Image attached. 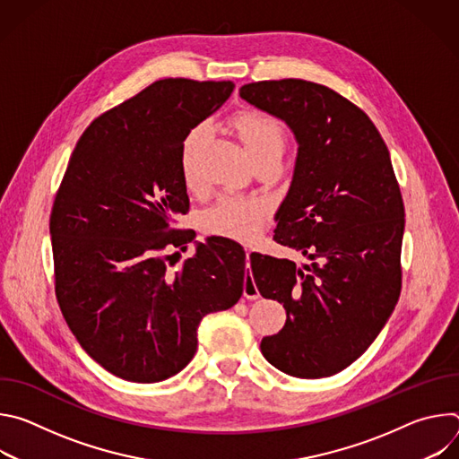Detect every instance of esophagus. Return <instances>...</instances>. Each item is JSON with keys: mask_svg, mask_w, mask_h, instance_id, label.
<instances>
[{"mask_svg": "<svg viewBox=\"0 0 459 459\" xmlns=\"http://www.w3.org/2000/svg\"><path fill=\"white\" fill-rule=\"evenodd\" d=\"M245 255H247V265L250 267L252 250H247V252H245ZM243 296H245L247 299H255V298H259V292H257V287H255V281H254L252 274L245 276V281H243Z\"/></svg>", "mask_w": 459, "mask_h": 459, "instance_id": "esophagus-1", "label": "esophagus"}]
</instances>
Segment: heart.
<instances>
[{
  "label": "heart",
  "instance_id": "obj_1",
  "mask_svg": "<svg viewBox=\"0 0 459 459\" xmlns=\"http://www.w3.org/2000/svg\"><path fill=\"white\" fill-rule=\"evenodd\" d=\"M234 128L248 154L250 163L257 160H281L285 149V130L280 121L264 112H241L234 117ZM207 125L194 126L181 145V176L185 185L198 188L194 161L207 138ZM269 205L261 198H223L205 212V230L238 241H250L257 236L267 218Z\"/></svg>",
  "mask_w": 459,
  "mask_h": 459
}]
</instances>
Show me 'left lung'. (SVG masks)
<instances>
[{
	"instance_id": "left-lung-1",
	"label": "left lung",
	"mask_w": 459,
	"mask_h": 459,
	"mask_svg": "<svg viewBox=\"0 0 459 459\" xmlns=\"http://www.w3.org/2000/svg\"><path fill=\"white\" fill-rule=\"evenodd\" d=\"M239 96L294 134L298 156L274 241L310 259H250L259 294L287 310L261 352L294 377L338 374L372 345L402 290L405 209L388 149L368 116L329 87L257 82Z\"/></svg>"
}]
</instances>
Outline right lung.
I'll list each match as a JSON object with an SVG mask.
<instances>
[{
  "mask_svg": "<svg viewBox=\"0 0 459 459\" xmlns=\"http://www.w3.org/2000/svg\"><path fill=\"white\" fill-rule=\"evenodd\" d=\"M232 82L167 78L94 119L50 212L56 296L82 349L110 374L158 383L198 349L202 319L238 303L245 250L212 236L170 273L185 247L181 145L232 94ZM186 248V247H185Z\"/></svg>",
  "mask_w": 459,
  "mask_h": 459,
  "instance_id": "1",
  "label": "right lung"
}]
</instances>
